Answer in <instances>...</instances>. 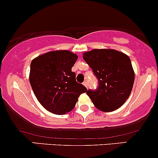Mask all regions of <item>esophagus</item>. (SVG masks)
<instances>
[{"label": "esophagus", "mask_w": 158, "mask_h": 158, "mask_svg": "<svg viewBox=\"0 0 158 158\" xmlns=\"http://www.w3.org/2000/svg\"><path fill=\"white\" fill-rule=\"evenodd\" d=\"M83 85L85 86L86 88H88V82H87V81H84V82H83Z\"/></svg>", "instance_id": "obj_1"}]
</instances>
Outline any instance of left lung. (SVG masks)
<instances>
[{"label": "left lung", "mask_w": 158, "mask_h": 158, "mask_svg": "<svg viewBox=\"0 0 158 158\" xmlns=\"http://www.w3.org/2000/svg\"><path fill=\"white\" fill-rule=\"evenodd\" d=\"M83 59L98 80L95 90L86 94L100 110L118 109L129 98L133 87L135 73L129 57L112 49H94L84 53Z\"/></svg>", "instance_id": "8db88e82"}]
</instances>
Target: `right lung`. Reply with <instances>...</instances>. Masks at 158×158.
<instances>
[{"mask_svg": "<svg viewBox=\"0 0 158 158\" xmlns=\"http://www.w3.org/2000/svg\"><path fill=\"white\" fill-rule=\"evenodd\" d=\"M78 56L69 51H54L35 58L29 82L40 104L49 112L62 115L74 108L78 98L87 92L76 80L72 67Z\"/></svg>", "mask_w": 158, "mask_h": 158, "instance_id": "add662e5", "label": "right lung"}]
</instances>
